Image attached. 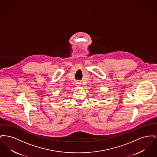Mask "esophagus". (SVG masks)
I'll return each mask as SVG.
<instances>
[{
	"mask_svg": "<svg viewBox=\"0 0 157 157\" xmlns=\"http://www.w3.org/2000/svg\"><path fill=\"white\" fill-rule=\"evenodd\" d=\"M76 84H77V85H78V86H79V85H80V84H81V83H80V82H77V83H76Z\"/></svg>",
	"mask_w": 157,
	"mask_h": 157,
	"instance_id": "34e87169",
	"label": "esophagus"
}]
</instances>
